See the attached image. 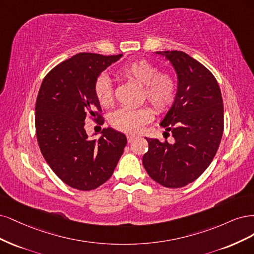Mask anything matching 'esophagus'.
I'll return each instance as SVG.
<instances>
[{
  "instance_id": "34e87169",
  "label": "esophagus",
  "mask_w": 254,
  "mask_h": 254,
  "mask_svg": "<svg viewBox=\"0 0 254 254\" xmlns=\"http://www.w3.org/2000/svg\"><path fill=\"white\" fill-rule=\"evenodd\" d=\"M127 142H132L134 139L136 138V136L135 135H127Z\"/></svg>"
}]
</instances>
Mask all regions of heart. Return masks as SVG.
<instances>
[{
	"label": "heart",
	"mask_w": 254,
	"mask_h": 254,
	"mask_svg": "<svg viewBox=\"0 0 254 254\" xmlns=\"http://www.w3.org/2000/svg\"><path fill=\"white\" fill-rule=\"evenodd\" d=\"M118 73L126 79L143 86V98L150 102L157 114L167 113L174 104L177 95V81L170 72H159L154 63L137 59L125 63ZM94 93L101 106L109 108L114 103V89L111 81L101 76L96 80ZM153 111L148 106L139 109H120L113 114L111 124L120 132L136 134L152 121Z\"/></svg>",
	"instance_id": "1"
}]
</instances>
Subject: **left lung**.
<instances>
[{
    "mask_svg": "<svg viewBox=\"0 0 254 254\" xmlns=\"http://www.w3.org/2000/svg\"><path fill=\"white\" fill-rule=\"evenodd\" d=\"M178 78L177 95L160 122L174 143L146 138L149 150L142 163L149 176L166 188L193 183L213 160L224 132V105L215 77L184 52L166 51Z\"/></svg>",
    "mask_w": 254,
    "mask_h": 254,
    "instance_id": "obj_1",
    "label": "left lung"
}]
</instances>
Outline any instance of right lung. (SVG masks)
<instances>
[{
  "instance_id": "right-lung-1",
  "label": "right lung",
  "mask_w": 254,
  "mask_h": 254,
  "mask_svg": "<svg viewBox=\"0 0 254 254\" xmlns=\"http://www.w3.org/2000/svg\"><path fill=\"white\" fill-rule=\"evenodd\" d=\"M122 55L80 53L55 66L43 79L36 102V134L44 159L61 181L91 191L112 176L127 137L111 127L98 140L88 138L85 121L102 125L94 85L98 76Z\"/></svg>"
}]
</instances>
